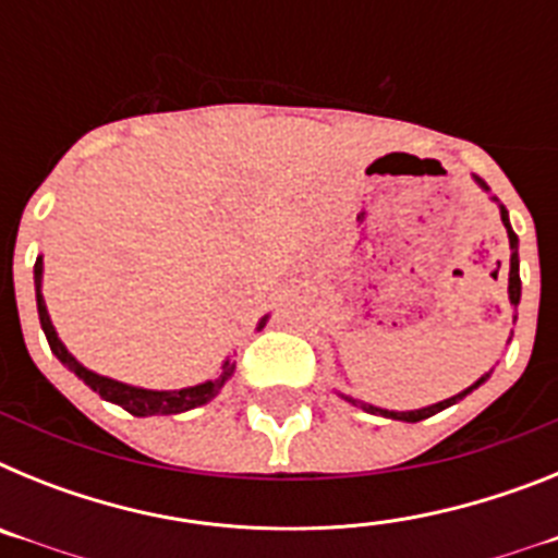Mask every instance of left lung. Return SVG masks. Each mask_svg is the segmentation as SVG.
<instances>
[{"label": "left lung", "mask_w": 558, "mask_h": 558, "mask_svg": "<svg viewBox=\"0 0 558 558\" xmlns=\"http://www.w3.org/2000/svg\"><path fill=\"white\" fill-rule=\"evenodd\" d=\"M500 218H502V226H506V231H509V243H511V251H514V254H511V268H509V299H511V304H520V259H517V234H514V229H511V223H509V211L502 209L500 206ZM517 318V315H514ZM483 379L486 377H481L475 383V386L472 388H466V391L463 393H458V397H450V399H445V402H438V405H430V408H422V411H408V413H393V411H379V408H374V405H363V402H357V399H349V402H352V405H360L363 408V411H368V413H383V416H388V418H402V422H422V418H430L433 413H438V411H445V408H450V405H456L458 399L461 397H466V393H472L475 391L477 386H481Z\"/></svg>", "instance_id": "obj_1"}]
</instances>
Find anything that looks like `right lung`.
<instances>
[{
	"label": "right lung",
	"instance_id": "right-lung-1",
	"mask_svg": "<svg viewBox=\"0 0 558 558\" xmlns=\"http://www.w3.org/2000/svg\"><path fill=\"white\" fill-rule=\"evenodd\" d=\"M36 302H38V322H41V329L44 335H47L52 354L61 360L69 372H75L77 377L92 388V391H97L102 399L113 402V405L125 408V411L133 413V416H167V413H181V411H190V408L206 405V402H211V399L218 397L220 388H223L231 379V374H234V366L226 363L223 374H220L218 379H209V383H201V386H192V388H181V391H145V388H133V386H125V383H117V379L100 377V374L83 368L81 363L66 352V347H63L61 340H58L56 327H52V322H49V315H47V304H44L41 299V256L36 259ZM263 327H265V318L259 322V329Z\"/></svg>",
	"mask_w": 558,
	"mask_h": 558
}]
</instances>
